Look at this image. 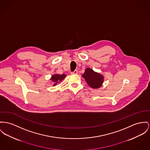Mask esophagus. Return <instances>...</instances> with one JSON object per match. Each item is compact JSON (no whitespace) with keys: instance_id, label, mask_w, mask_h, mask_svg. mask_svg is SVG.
Wrapping results in <instances>:
<instances>
[{"instance_id":"obj_1","label":"esophagus","mask_w":150,"mask_h":150,"mask_svg":"<svg viewBox=\"0 0 150 150\" xmlns=\"http://www.w3.org/2000/svg\"><path fill=\"white\" fill-rule=\"evenodd\" d=\"M78 73V71L77 70H75L72 72H71V74H77Z\"/></svg>"}]
</instances>
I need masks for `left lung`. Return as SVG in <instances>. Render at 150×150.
Segmentation results:
<instances>
[{"label":"left lung","mask_w":150,"mask_h":150,"mask_svg":"<svg viewBox=\"0 0 150 150\" xmlns=\"http://www.w3.org/2000/svg\"><path fill=\"white\" fill-rule=\"evenodd\" d=\"M82 76L88 85L93 89L100 88L104 82L103 75L94 71L90 68H87L85 69V72Z\"/></svg>","instance_id":"obj_1"}]
</instances>
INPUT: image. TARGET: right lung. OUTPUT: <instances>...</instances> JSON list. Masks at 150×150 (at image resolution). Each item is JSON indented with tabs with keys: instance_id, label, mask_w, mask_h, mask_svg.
I'll return each instance as SVG.
<instances>
[{
	"instance_id": "right-lung-1",
	"label": "right lung",
	"mask_w": 150,
	"mask_h": 150,
	"mask_svg": "<svg viewBox=\"0 0 150 150\" xmlns=\"http://www.w3.org/2000/svg\"><path fill=\"white\" fill-rule=\"evenodd\" d=\"M67 75L65 74H54L52 76L50 80L52 81V82H53V86H56L57 83H59L60 81H62L64 80Z\"/></svg>"
}]
</instances>
